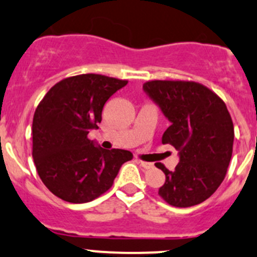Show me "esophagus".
I'll use <instances>...</instances> for the list:
<instances>
[{"mask_svg": "<svg viewBox=\"0 0 257 257\" xmlns=\"http://www.w3.org/2000/svg\"><path fill=\"white\" fill-rule=\"evenodd\" d=\"M139 164L144 168V169H152L153 163H147V162H139Z\"/></svg>", "mask_w": 257, "mask_h": 257, "instance_id": "1", "label": "esophagus"}]
</instances>
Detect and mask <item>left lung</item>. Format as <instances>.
Listing matches in <instances>:
<instances>
[{
  "mask_svg": "<svg viewBox=\"0 0 257 257\" xmlns=\"http://www.w3.org/2000/svg\"><path fill=\"white\" fill-rule=\"evenodd\" d=\"M144 92L170 121L163 144L179 152V163L165 174L159 195L177 208L198 205L216 191L232 155L234 124L226 105L205 85L186 80H150Z\"/></svg>",
  "mask_w": 257,
  "mask_h": 257,
  "instance_id": "left-lung-1",
  "label": "left lung"
}]
</instances>
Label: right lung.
<instances>
[{"label": "right lung", "instance_id": "obj_1", "mask_svg": "<svg viewBox=\"0 0 257 257\" xmlns=\"http://www.w3.org/2000/svg\"><path fill=\"white\" fill-rule=\"evenodd\" d=\"M128 80L102 74L62 79L43 97L32 123V157L48 190L68 203L82 204L104 194L121 165L132 160L128 150H105L88 139L98 129L105 102Z\"/></svg>", "mask_w": 257, "mask_h": 257}]
</instances>
